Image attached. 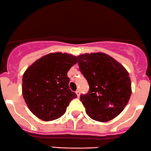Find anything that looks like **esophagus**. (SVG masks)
Here are the masks:
<instances>
[{
    "label": "esophagus",
    "instance_id": "esophagus-1",
    "mask_svg": "<svg viewBox=\"0 0 151 151\" xmlns=\"http://www.w3.org/2000/svg\"><path fill=\"white\" fill-rule=\"evenodd\" d=\"M76 93L77 94V96H78V97L80 96V91H79V89H77V90H76Z\"/></svg>",
    "mask_w": 151,
    "mask_h": 151
}]
</instances>
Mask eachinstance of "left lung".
<instances>
[{
	"mask_svg": "<svg viewBox=\"0 0 151 151\" xmlns=\"http://www.w3.org/2000/svg\"><path fill=\"white\" fill-rule=\"evenodd\" d=\"M80 71L87 80L89 92L80 101L92 120L108 122L120 114L131 95V83L126 68L104 53L78 56Z\"/></svg>",
	"mask_w": 151,
	"mask_h": 151,
	"instance_id": "8db88e82",
	"label": "left lung"
}]
</instances>
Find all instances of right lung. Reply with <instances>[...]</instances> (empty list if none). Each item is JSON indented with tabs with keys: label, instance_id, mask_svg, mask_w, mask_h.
Instances as JSON below:
<instances>
[{
	"label": "right lung",
	"instance_id": "add662e5",
	"mask_svg": "<svg viewBox=\"0 0 151 151\" xmlns=\"http://www.w3.org/2000/svg\"><path fill=\"white\" fill-rule=\"evenodd\" d=\"M78 58L68 53H50L27 68L22 92L30 111L44 121L62 117L70 102L77 98L70 89L69 70Z\"/></svg>",
	"mask_w": 151,
	"mask_h": 151
}]
</instances>
